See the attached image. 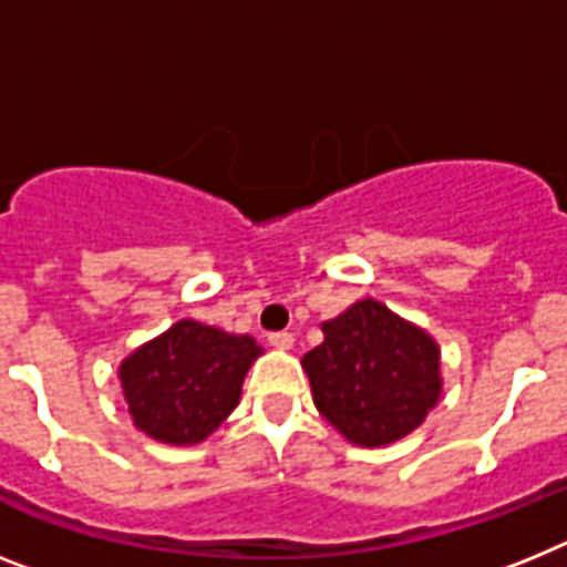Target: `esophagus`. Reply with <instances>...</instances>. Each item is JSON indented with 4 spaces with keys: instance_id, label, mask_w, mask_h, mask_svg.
I'll return each instance as SVG.
<instances>
[{
    "instance_id": "34e87169",
    "label": "esophagus",
    "mask_w": 567,
    "mask_h": 567,
    "mask_svg": "<svg viewBox=\"0 0 567 567\" xmlns=\"http://www.w3.org/2000/svg\"><path fill=\"white\" fill-rule=\"evenodd\" d=\"M268 342L274 346V349H291L293 346V334H288V331H274V334H268Z\"/></svg>"
}]
</instances>
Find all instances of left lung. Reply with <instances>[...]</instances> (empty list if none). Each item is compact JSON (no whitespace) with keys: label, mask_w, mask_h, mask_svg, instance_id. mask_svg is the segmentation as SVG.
<instances>
[{"label":"left lung","mask_w":567,"mask_h":567,"mask_svg":"<svg viewBox=\"0 0 567 567\" xmlns=\"http://www.w3.org/2000/svg\"><path fill=\"white\" fill-rule=\"evenodd\" d=\"M326 340L302 357L313 403L360 446H386L421 426L441 394L437 346L374 299L322 322Z\"/></svg>","instance_id":"left-lung-1"}]
</instances>
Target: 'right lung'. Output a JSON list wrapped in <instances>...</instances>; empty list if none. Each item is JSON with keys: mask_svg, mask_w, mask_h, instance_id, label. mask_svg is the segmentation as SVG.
<instances>
[{"mask_svg": "<svg viewBox=\"0 0 567 567\" xmlns=\"http://www.w3.org/2000/svg\"><path fill=\"white\" fill-rule=\"evenodd\" d=\"M261 349L195 320L175 322L121 365L135 426L164 444H198L230 415Z\"/></svg>", "mask_w": 567, "mask_h": 567, "instance_id": "right-lung-1", "label": "right lung"}]
</instances>
